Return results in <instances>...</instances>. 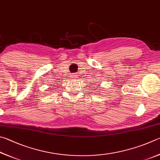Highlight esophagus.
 Returning <instances> with one entry per match:
<instances>
[{"label": "esophagus", "instance_id": "34e87169", "mask_svg": "<svg viewBox=\"0 0 160 160\" xmlns=\"http://www.w3.org/2000/svg\"><path fill=\"white\" fill-rule=\"evenodd\" d=\"M75 78H76V77H75Z\"/></svg>", "mask_w": 160, "mask_h": 160}]
</instances>
